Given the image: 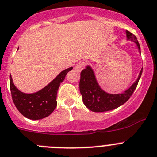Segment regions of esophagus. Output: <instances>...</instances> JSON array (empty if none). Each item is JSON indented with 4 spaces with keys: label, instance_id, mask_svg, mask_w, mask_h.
I'll return each instance as SVG.
<instances>
[{
    "label": "esophagus",
    "instance_id": "obj_1",
    "mask_svg": "<svg viewBox=\"0 0 157 157\" xmlns=\"http://www.w3.org/2000/svg\"><path fill=\"white\" fill-rule=\"evenodd\" d=\"M84 66H85V62H78V63L77 65H76L74 67V69L75 70V71H78V72H79V71H81L83 69Z\"/></svg>",
    "mask_w": 157,
    "mask_h": 157
}]
</instances>
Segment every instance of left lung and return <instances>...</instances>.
<instances>
[{
  "mask_svg": "<svg viewBox=\"0 0 157 157\" xmlns=\"http://www.w3.org/2000/svg\"><path fill=\"white\" fill-rule=\"evenodd\" d=\"M126 33L128 41L136 43L138 47L139 52L141 54L140 46L136 37L128 31H126ZM142 72L143 68L140 70L135 82L122 93L111 94L105 92L100 87L93 69L90 65H87L86 68L82 71L79 82V90L82 95L83 103L89 110L95 113H102L118 108L123 105L130 98L136 88Z\"/></svg>",
  "mask_w": 157,
  "mask_h": 157,
  "instance_id": "8db88e82",
  "label": "left lung"
}]
</instances>
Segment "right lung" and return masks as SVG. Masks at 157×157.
<instances>
[{
	"mask_svg": "<svg viewBox=\"0 0 157 157\" xmlns=\"http://www.w3.org/2000/svg\"><path fill=\"white\" fill-rule=\"evenodd\" d=\"M72 67L61 71L41 90L34 93H25L18 90L10 75V89L16 108L25 117L38 120L48 116L57 106V92L60 84Z\"/></svg>",
	"mask_w": 157,
	"mask_h": 157,
	"instance_id": "add662e5",
	"label": "right lung"
}]
</instances>
